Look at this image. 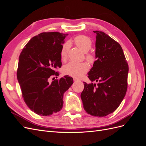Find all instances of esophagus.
Listing matches in <instances>:
<instances>
[{
	"instance_id": "esophagus-1",
	"label": "esophagus",
	"mask_w": 146,
	"mask_h": 146,
	"mask_svg": "<svg viewBox=\"0 0 146 146\" xmlns=\"http://www.w3.org/2000/svg\"><path fill=\"white\" fill-rule=\"evenodd\" d=\"M74 82H78V81H80V80H78V79L76 78H74Z\"/></svg>"
}]
</instances>
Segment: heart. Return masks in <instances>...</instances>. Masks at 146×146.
Listing matches in <instances>:
<instances>
[{
    "label": "heart",
    "instance_id": "heart-1",
    "mask_svg": "<svg viewBox=\"0 0 146 146\" xmlns=\"http://www.w3.org/2000/svg\"><path fill=\"white\" fill-rule=\"evenodd\" d=\"M74 42L78 48H80L85 53L89 50L92 46L91 39L84 35H80V36H77L74 39ZM69 47V42H66L61 48L60 56L62 60H66L67 58ZM85 58L89 62H92L93 61V56L90 54H86ZM88 69H89V66L86 63H76L70 62L63 66L62 72L63 74L66 75V76H69L75 78H80L88 71Z\"/></svg>",
    "mask_w": 146,
    "mask_h": 146
}]
</instances>
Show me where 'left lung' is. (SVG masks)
I'll return each mask as SVG.
<instances>
[{
  "mask_svg": "<svg viewBox=\"0 0 146 146\" xmlns=\"http://www.w3.org/2000/svg\"><path fill=\"white\" fill-rule=\"evenodd\" d=\"M96 33V60L88 73L91 82L84 83L81 99L84 110L93 116L104 117L118 108L127 90L129 65L119 44L103 32Z\"/></svg>",
  "mask_w": 146,
  "mask_h": 146,
  "instance_id": "8db88e82",
  "label": "left lung"
}]
</instances>
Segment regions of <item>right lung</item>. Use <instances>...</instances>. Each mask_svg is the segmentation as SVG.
I'll use <instances>...</instances> for the list:
<instances>
[{"instance_id": "right-lung-1", "label": "right lung", "mask_w": 146, "mask_h": 146, "mask_svg": "<svg viewBox=\"0 0 146 146\" xmlns=\"http://www.w3.org/2000/svg\"><path fill=\"white\" fill-rule=\"evenodd\" d=\"M68 34L43 32L33 37L25 46L19 58L17 78L24 102L29 108L41 116H50L60 111L63 94L73 83L69 76L55 80V70L61 66L60 52Z\"/></svg>"}]
</instances>
